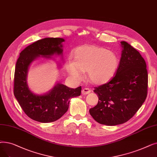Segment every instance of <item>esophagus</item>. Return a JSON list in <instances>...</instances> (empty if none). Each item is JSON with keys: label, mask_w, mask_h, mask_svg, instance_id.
Here are the masks:
<instances>
[{"label": "esophagus", "mask_w": 157, "mask_h": 157, "mask_svg": "<svg viewBox=\"0 0 157 157\" xmlns=\"http://www.w3.org/2000/svg\"><path fill=\"white\" fill-rule=\"evenodd\" d=\"M90 92H91V90H90V89H89V88H85L82 90V92H81V93H82V94H83V95H86V94H89Z\"/></svg>", "instance_id": "34e87169"}]
</instances>
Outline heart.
<instances>
[{
	"instance_id": "1",
	"label": "heart",
	"mask_w": 157,
	"mask_h": 157,
	"mask_svg": "<svg viewBox=\"0 0 157 157\" xmlns=\"http://www.w3.org/2000/svg\"><path fill=\"white\" fill-rule=\"evenodd\" d=\"M74 61H69L67 71L75 80L83 78L88 72L89 79L95 84H103L110 81L116 73L119 59L113 51L95 45L79 46L74 51Z\"/></svg>"
}]
</instances>
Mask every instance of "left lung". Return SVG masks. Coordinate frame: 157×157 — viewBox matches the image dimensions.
I'll list each match as a JSON object with an SVG mask.
<instances>
[{
  "mask_svg": "<svg viewBox=\"0 0 157 157\" xmlns=\"http://www.w3.org/2000/svg\"><path fill=\"white\" fill-rule=\"evenodd\" d=\"M121 43L122 51L116 74L109 82L94 88L99 101L89 110L95 121L107 126L124 123L133 117L147 94L144 59L126 42Z\"/></svg>",
  "mask_w": 157,
  "mask_h": 157,
  "instance_id": "8db88e82",
  "label": "left lung"
}]
</instances>
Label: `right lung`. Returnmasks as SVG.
I'll use <instances>...</instances> for the list:
<instances>
[{"mask_svg":"<svg viewBox=\"0 0 157 157\" xmlns=\"http://www.w3.org/2000/svg\"><path fill=\"white\" fill-rule=\"evenodd\" d=\"M61 38H45L28 45L20 53L14 76L15 97L29 117L40 122H51L62 117L69 108L70 99L81 95V86L71 88L57 83L44 95L33 93L27 83L28 67L33 60L40 57L51 58L54 54L62 55Z\"/></svg>","mask_w":157,"mask_h":157,"instance_id":"obj_1","label":"right lung"}]
</instances>
